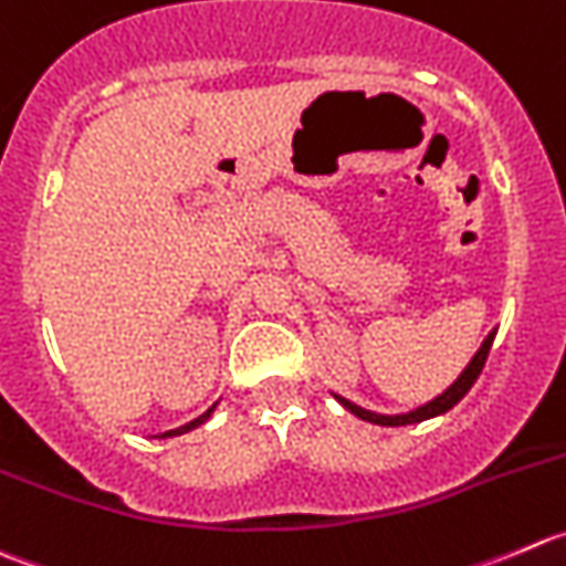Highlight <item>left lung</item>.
<instances>
[{"mask_svg": "<svg viewBox=\"0 0 566 566\" xmlns=\"http://www.w3.org/2000/svg\"><path fill=\"white\" fill-rule=\"evenodd\" d=\"M495 333H497V329H490V333H486V338L481 340V346H479V349H475V355L471 357V363H468V366L462 368L460 377H457L454 382H451L449 388L443 390V394L434 396V399L427 401V405L416 407V410L396 412V416H388V412L366 410V407L355 405V401L344 399V396H338V394H333V399L338 401V405L344 407V410H349L355 418H360V421H368V423H377V427H407V423H421V421H429V418L443 416V412H449L451 407L460 405L462 396H465L468 390L473 388V382H475V379H479L481 368H484L486 355H490V346H492V340H495Z\"/></svg>", "mask_w": 566, "mask_h": 566, "instance_id": "8db88e82", "label": "left lung"}]
</instances>
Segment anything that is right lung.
I'll use <instances>...</instances> for the list:
<instances>
[{
    "mask_svg": "<svg viewBox=\"0 0 566 566\" xmlns=\"http://www.w3.org/2000/svg\"><path fill=\"white\" fill-rule=\"evenodd\" d=\"M214 410H217V405H211L209 410L203 412V416H198L195 418V421H189V423H184V427H178V429H170V432H161V434H154V438H159V440H165V438H178V434H187V432H192V429H198L200 423H206L209 421L211 416H214Z\"/></svg>",
    "mask_w": 566,
    "mask_h": 566,
    "instance_id": "add662e5",
    "label": "right lung"
}]
</instances>
